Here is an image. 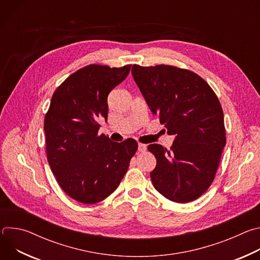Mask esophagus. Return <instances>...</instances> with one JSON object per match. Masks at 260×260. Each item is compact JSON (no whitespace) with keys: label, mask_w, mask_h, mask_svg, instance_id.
I'll return each instance as SVG.
<instances>
[{"label":"esophagus","mask_w":260,"mask_h":260,"mask_svg":"<svg viewBox=\"0 0 260 260\" xmlns=\"http://www.w3.org/2000/svg\"><path fill=\"white\" fill-rule=\"evenodd\" d=\"M146 145L145 144H142V143H139V145H138V150L140 151V152H144V151H146Z\"/></svg>","instance_id":"obj_1"}]
</instances>
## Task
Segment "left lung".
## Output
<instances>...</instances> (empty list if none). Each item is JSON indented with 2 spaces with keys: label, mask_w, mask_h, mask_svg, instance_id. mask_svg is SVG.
I'll return each instance as SVG.
<instances>
[{
  "label": "left lung",
  "mask_w": 260,
  "mask_h": 260,
  "mask_svg": "<svg viewBox=\"0 0 260 260\" xmlns=\"http://www.w3.org/2000/svg\"><path fill=\"white\" fill-rule=\"evenodd\" d=\"M132 74L151 112L175 136L170 151L148 146L156 158L154 188L175 203L197 200L212 184L226 141L217 95L196 73L173 66L134 64Z\"/></svg>",
  "instance_id": "left-lung-1"
}]
</instances>
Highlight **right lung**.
Instances as JSON below:
<instances>
[{
  "mask_svg": "<svg viewBox=\"0 0 260 260\" xmlns=\"http://www.w3.org/2000/svg\"><path fill=\"white\" fill-rule=\"evenodd\" d=\"M121 68L89 64L54 91L44 120L49 166L61 189L85 205L99 203L118 187L138 143L99 136L98 120L108 119V94L129 74Z\"/></svg>",
  "mask_w": 260,
  "mask_h": 260,
  "instance_id": "1",
  "label": "right lung"
}]
</instances>
